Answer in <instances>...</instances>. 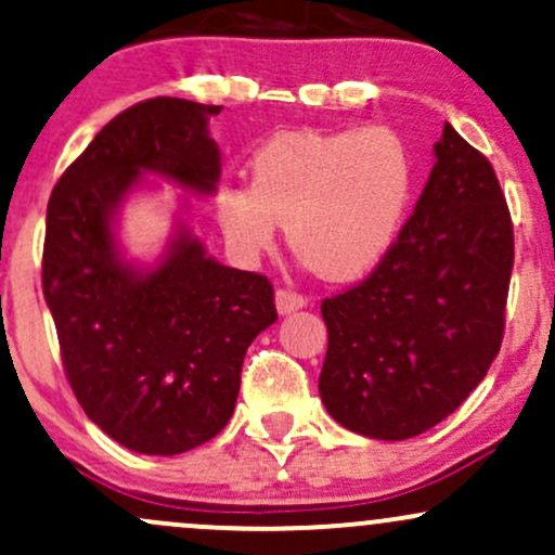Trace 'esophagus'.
I'll return each instance as SVG.
<instances>
[{
	"instance_id": "esophagus-1",
	"label": "esophagus",
	"mask_w": 555,
	"mask_h": 555,
	"mask_svg": "<svg viewBox=\"0 0 555 555\" xmlns=\"http://www.w3.org/2000/svg\"><path fill=\"white\" fill-rule=\"evenodd\" d=\"M305 305H308V299H305L302 295H297V292H292V289H279L276 292V310L282 315L295 313V310L305 308Z\"/></svg>"
}]
</instances>
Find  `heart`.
<instances>
[{"label": "heart", "mask_w": 555, "mask_h": 555, "mask_svg": "<svg viewBox=\"0 0 555 555\" xmlns=\"http://www.w3.org/2000/svg\"><path fill=\"white\" fill-rule=\"evenodd\" d=\"M415 158L391 127L284 132L250 158V184L216 190V219L240 258L271 250L279 221L305 266L336 282L371 271L397 240Z\"/></svg>", "instance_id": "1"}]
</instances>
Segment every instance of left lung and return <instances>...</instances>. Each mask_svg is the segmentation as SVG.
Returning <instances> with one entry per match:
<instances>
[{
  "label": "left lung",
  "instance_id": "left-lung-1",
  "mask_svg": "<svg viewBox=\"0 0 555 555\" xmlns=\"http://www.w3.org/2000/svg\"><path fill=\"white\" fill-rule=\"evenodd\" d=\"M415 214L375 271L321 302V399L347 430L404 441L486 378L501 349L514 227L493 167L449 122Z\"/></svg>",
  "mask_w": 555,
  "mask_h": 555
}]
</instances>
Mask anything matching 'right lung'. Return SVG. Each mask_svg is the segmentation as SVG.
Here are the masks:
<instances>
[{"instance_id":"right-lung-1","label":"right lung","mask_w":555,"mask_h":555,"mask_svg":"<svg viewBox=\"0 0 555 555\" xmlns=\"http://www.w3.org/2000/svg\"><path fill=\"white\" fill-rule=\"evenodd\" d=\"M219 112L140 101L69 164L47 206L41 284L65 375L86 415L138 454L175 456L221 433L247 347L276 321L269 279L208 258L184 227L149 271L125 263L112 232L143 171L214 193Z\"/></svg>"}]
</instances>
